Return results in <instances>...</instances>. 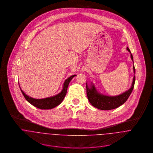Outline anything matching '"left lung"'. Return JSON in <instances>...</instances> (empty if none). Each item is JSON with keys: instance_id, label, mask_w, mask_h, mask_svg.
<instances>
[{"instance_id": "obj_1", "label": "left lung", "mask_w": 153, "mask_h": 153, "mask_svg": "<svg viewBox=\"0 0 153 153\" xmlns=\"http://www.w3.org/2000/svg\"><path fill=\"white\" fill-rule=\"evenodd\" d=\"M127 50L130 52V49L127 47ZM131 53V52H130ZM131 59L133 61V56L131 53ZM133 70L135 74V69L133 66ZM135 76L134 75L131 87L125 92L117 96H107L100 94L93 84L89 87L87 83V95L88 99L91 105L98 109L101 110H110L115 109L126 102L130 97L134 87Z\"/></svg>"}]
</instances>
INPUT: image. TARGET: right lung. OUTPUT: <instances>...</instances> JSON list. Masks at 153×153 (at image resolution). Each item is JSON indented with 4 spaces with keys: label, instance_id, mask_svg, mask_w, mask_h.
Returning a JSON list of instances; mask_svg holds the SVG:
<instances>
[{
    "label": "right lung",
    "instance_id": "obj_1",
    "mask_svg": "<svg viewBox=\"0 0 153 153\" xmlns=\"http://www.w3.org/2000/svg\"><path fill=\"white\" fill-rule=\"evenodd\" d=\"M75 76H76V75H72L71 76H70L69 78H68V79H66L64 82V85H63V89L60 93H59L58 94L54 95L53 97L45 98L43 99H35V98L30 97L27 96L22 91L21 87H20V89L21 90L22 94L23 95V96L25 98V99L26 100V101L27 102H29L30 104L33 105L34 107L41 109H52V108H53L56 107V106L59 105L62 102V101L64 99L66 94L68 85H69L70 81H71V79Z\"/></svg>",
    "mask_w": 153,
    "mask_h": 153
}]
</instances>
